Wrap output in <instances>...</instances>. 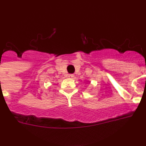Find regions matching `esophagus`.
Instances as JSON below:
<instances>
[{
  "mask_svg": "<svg viewBox=\"0 0 146 146\" xmlns=\"http://www.w3.org/2000/svg\"><path fill=\"white\" fill-rule=\"evenodd\" d=\"M68 77L69 78H74V75H73V74H68Z\"/></svg>",
  "mask_w": 146,
  "mask_h": 146,
  "instance_id": "esophagus-1",
  "label": "esophagus"
}]
</instances>
